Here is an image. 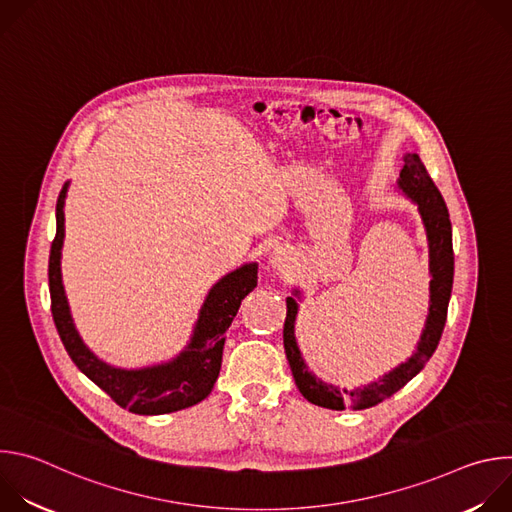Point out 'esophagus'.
I'll use <instances>...</instances> for the list:
<instances>
[{"instance_id": "1", "label": "esophagus", "mask_w": 512, "mask_h": 512, "mask_svg": "<svg viewBox=\"0 0 512 512\" xmlns=\"http://www.w3.org/2000/svg\"><path fill=\"white\" fill-rule=\"evenodd\" d=\"M269 263H271V267H273V269H277V271H285V269L289 267V263H291V255L287 253V249H283V247H275V249H273V253H271V257H269Z\"/></svg>"}]
</instances>
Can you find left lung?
Instances as JSON below:
<instances>
[{"mask_svg":"<svg viewBox=\"0 0 512 512\" xmlns=\"http://www.w3.org/2000/svg\"><path fill=\"white\" fill-rule=\"evenodd\" d=\"M397 190L409 198L421 216V223L427 237V253H429V306L427 318L417 340L413 354L397 364L395 369L385 373L383 377L362 385V387H340L334 383L322 381L314 371H310L306 358L298 346L296 338V318L300 312L302 291L294 287L291 296L285 298L287 316L283 324V346L285 356L289 362L291 375L296 379L300 393L314 405L334 409V411H360L369 409L393 393L403 389L431 358L437 348V342L442 338L448 304L452 296V283H454V249H452V223L446 208V202L429 178L423 162L417 154L403 156V170L397 178Z\"/></svg>","mask_w":512,"mask_h":512,"instance_id":"obj_1","label":"left lung"}]
</instances>
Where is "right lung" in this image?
Instances as JSON below:
<instances>
[{
  "label": "right lung",
  "mask_w": 512,
  "mask_h": 512,
  "mask_svg": "<svg viewBox=\"0 0 512 512\" xmlns=\"http://www.w3.org/2000/svg\"><path fill=\"white\" fill-rule=\"evenodd\" d=\"M68 186L70 182L62 186L56 202V237L52 241L48 261L52 318L68 356L77 364L79 371L101 387L119 407L137 415L174 413L204 401L210 395L218 373H221L225 334L245 296L257 287V263L237 267L208 289L190 340L174 358L141 369L115 367V364L99 358L81 338L62 285L60 259Z\"/></svg>",
  "instance_id": "1"
}]
</instances>
